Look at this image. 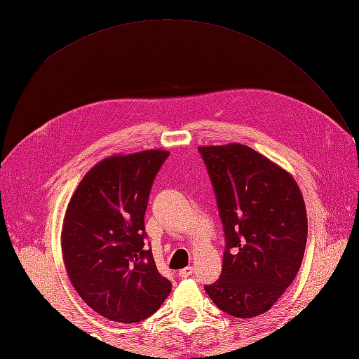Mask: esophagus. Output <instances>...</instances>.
Returning <instances> with one entry per match:
<instances>
[{
    "label": "esophagus",
    "mask_w": 359,
    "mask_h": 359,
    "mask_svg": "<svg viewBox=\"0 0 359 359\" xmlns=\"http://www.w3.org/2000/svg\"><path fill=\"white\" fill-rule=\"evenodd\" d=\"M193 273H194V269H193V266H187V269H184V270H180V271H179V276H180V278H188V276H191Z\"/></svg>",
    "instance_id": "34e87169"
}]
</instances>
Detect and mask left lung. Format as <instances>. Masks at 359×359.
<instances>
[{
	"instance_id": "left-lung-1",
	"label": "left lung",
	"mask_w": 359,
	"mask_h": 359,
	"mask_svg": "<svg viewBox=\"0 0 359 359\" xmlns=\"http://www.w3.org/2000/svg\"><path fill=\"white\" fill-rule=\"evenodd\" d=\"M225 231L220 278L205 285L225 313L269 311L299 270L307 212L292 174L247 144L201 147Z\"/></svg>"
}]
</instances>
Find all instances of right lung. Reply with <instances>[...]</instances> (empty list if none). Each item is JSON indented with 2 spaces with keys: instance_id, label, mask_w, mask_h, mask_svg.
I'll return each mask as SVG.
<instances>
[{
  "instance_id": "1",
  "label": "right lung",
  "mask_w": 359,
  "mask_h": 359,
  "mask_svg": "<svg viewBox=\"0 0 359 359\" xmlns=\"http://www.w3.org/2000/svg\"><path fill=\"white\" fill-rule=\"evenodd\" d=\"M168 156L147 149L106 157L67 203L62 228L67 276L81 299L109 321H143L171 292L144 245L149 191Z\"/></svg>"
}]
</instances>
